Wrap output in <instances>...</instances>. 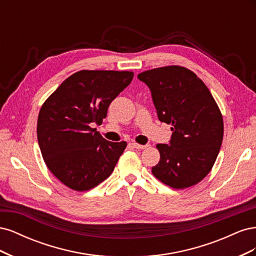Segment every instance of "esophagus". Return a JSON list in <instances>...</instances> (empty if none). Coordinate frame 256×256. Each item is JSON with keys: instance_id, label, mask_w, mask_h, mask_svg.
Wrapping results in <instances>:
<instances>
[{"instance_id": "obj_1", "label": "esophagus", "mask_w": 256, "mask_h": 256, "mask_svg": "<svg viewBox=\"0 0 256 256\" xmlns=\"http://www.w3.org/2000/svg\"><path fill=\"white\" fill-rule=\"evenodd\" d=\"M131 145H132L134 148H136V150H145L146 147H148L150 145H142V144H138V143H136V142H134V143H131Z\"/></svg>"}]
</instances>
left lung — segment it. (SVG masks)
<instances>
[{
    "label": "left lung",
    "instance_id": "8db88e82",
    "mask_svg": "<svg viewBox=\"0 0 256 256\" xmlns=\"http://www.w3.org/2000/svg\"><path fill=\"white\" fill-rule=\"evenodd\" d=\"M148 85L159 120L173 131L170 144H157L160 161L154 176L184 189L212 171L223 140V118L212 92L190 69L171 65L138 74Z\"/></svg>",
    "mask_w": 256,
    "mask_h": 256
}]
</instances>
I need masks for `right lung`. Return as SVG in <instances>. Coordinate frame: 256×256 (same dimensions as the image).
I'll list each match as a JSON object with an SVG mask.
<instances>
[{
  "label": "right lung",
  "mask_w": 256,
  "mask_h": 256,
  "mask_svg": "<svg viewBox=\"0 0 256 256\" xmlns=\"http://www.w3.org/2000/svg\"><path fill=\"white\" fill-rule=\"evenodd\" d=\"M132 72L80 70L62 83L40 108L37 138L46 166L76 191L109 177L127 143L104 138L96 128L112 100L132 81Z\"/></svg>",
  "instance_id": "obj_1"
}]
</instances>
